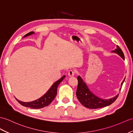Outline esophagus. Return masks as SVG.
<instances>
[{
  "instance_id": "obj_1",
  "label": "esophagus",
  "mask_w": 133,
  "mask_h": 133,
  "mask_svg": "<svg viewBox=\"0 0 133 133\" xmlns=\"http://www.w3.org/2000/svg\"><path fill=\"white\" fill-rule=\"evenodd\" d=\"M68 75L69 76H74V73H73V72H72V71H69V73H68Z\"/></svg>"
}]
</instances>
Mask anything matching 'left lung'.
Instances as JSON below:
<instances>
[{
    "label": "left lung",
    "instance_id": "8db88e82",
    "mask_svg": "<svg viewBox=\"0 0 133 133\" xmlns=\"http://www.w3.org/2000/svg\"><path fill=\"white\" fill-rule=\"evenodd\" d=\"M33 34H34V32H33V33L31 34H26L25 35V36H24L23 38L26 37ZM62 81L63 80L61 78L60 79L56 81L55 82H54L52 85L50 89L48 90L46 93H45V94H44L43 96H42L41 98L35 100H34L33 102H24L20 101V100H18L15 96V98L20 104L24 107H29L33 109L42 108L43 107H45L49 105L52 103V102L53 101L57 94V87Z\"/></svg>",
    "mask_w": 133,
    "mask_h": 133
}]
</instances>
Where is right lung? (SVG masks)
Returning a JSON list of instances; mask_svg holds the SVG:
<instances>
[{"instance_id": "right-lung-1", "label": "right lung", "mask_w": 133, "mask_h": 133, "mask_svg": "<svg viewBox=\"0 0 133 133\" xmlns=\"http://www.w3.org/2000/svg\"><path fill=\"white\" fill-rule=\"evenodd\" d=\"M112 52L117 54L123 60H125L124 53L118 46H117L116 49L112 51ZM77 79L78 83V87L76 92L77 97L79 102L87 108L96 109L111 105L112 103L115 101L118 96V94H117L111 98L103 99L96 96L90 91L88 86L86 85V83L85 81H83L81 76H78ZM124 81L125 79L121 83V86H122Z\"/></svg>"}]
</instances>
